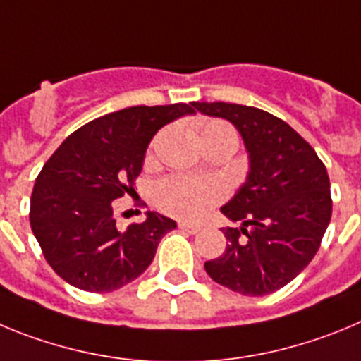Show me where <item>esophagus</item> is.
Wrapping results in <instances>:
<instances>
[{"instance_id": "34e87169", "label": "esophagus", "mask_w": 361, "mask_h": 361, "mask_svg": "<svg viewBox=\"0 0 361 361\" xmlns=\"http://www.w3.org/2000/svg\"><path fill=\"white\" fill-rule=\"evenodd\" d=\"M178 228L181 230V232H187V233H197L201 230V226L197 225H190V223H180L178 225Z\"/></svg>"}]
</instances>
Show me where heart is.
<instances>
[{
    "label": "heart",
    "mask_w": 361,
    "mask_h": 361,
    "mask_svg": "<svg viewBox=\"0 0 361 361\" xmlns=\"http://www.w3.org/2000/svg\"><path fill=\"white\" fill-rule=\"evenodd\" d=\"M158 138L152 145H157ZM200 140L204 149L216 144H228L237 147V133L225 120H204L200 126ZM223 197H225V188L219 181L180 176V174L161 178L152 187V201L157 203L158 209L183 221L201 219L210 212L212 207L221 203Z\"/></svg>",
    "instance_id": "b5f03b06"
}]
</instances>
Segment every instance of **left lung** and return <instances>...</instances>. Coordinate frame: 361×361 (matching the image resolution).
<instances>
[{
  "mask_svg": "<svg viewBox=\"0 0 361 361\" xmlns=\"http://www.w3.org/2000/svg\"><path fill=\"white\" fill-rule=\"evenodd\" d=\"M192 106L230 120L250 152L248 180L221 209L241 226L221 228L228 245L221 257L204 262V269L237 293H274L293 281L320 248L333 212L326 165L290 124L271 113L228 102Z\"/></svg>",
  "mask_w": 361,
  "mask_h": 361,
  "instance_id": "8db88e82",
  "label": "left lung"
}]
</instances>
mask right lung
<instances>
[{
  "instance_id": "obj_1",
  "label": "right lung",
  "mask_w": 361,
  "mask_h": 361,
  "mask_svg": "<svg viewBox=\"0 0 361 361\" xmlns=\"http://www.w3.org/2000/svg\"><path fill=\"white\" fill-rule=\"evenodd\" d=\"M194 113L190 104L133 106L71 133L35 178L30 226L43 255L68 284L115 291L144 274L176 223L147 212L116 228L113 201L133 192L149 142L165 124Z\"/></svg>"
}]
</instances>
